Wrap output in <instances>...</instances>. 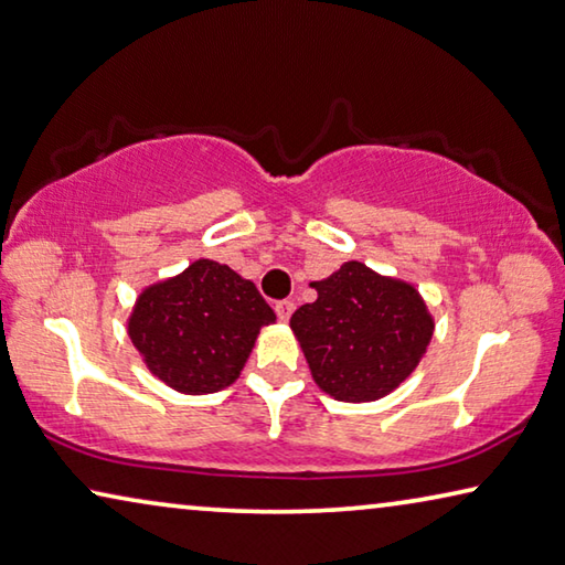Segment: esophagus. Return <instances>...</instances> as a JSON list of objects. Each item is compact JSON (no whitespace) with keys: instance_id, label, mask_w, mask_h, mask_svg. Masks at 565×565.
Instances as JSON below:
<instances>
[{"instance_id":"esophagus-1","label":"esophagus","mask_w":565,"mask_h":565,"mask_svg":"<svg viewBox=\"0 0 565 565\" xmlns=\"http://www.w3.org/2000/svg\"><path fill=\"white\" fill-rule=\"evenodd\" d=\"M276 317H279L281 321H289L291 319V315H294V301H289V299H284V301H276Z\"/></svg>"}]
</instances>
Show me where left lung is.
Masks as SVG:
<instances>
[{
  "label": "left lung",
  "instance_id": "8db88e82",
  "mask_svg": "<svg viewBox=\"0 0 565 565\" xmlns=\"http://www.w3.org/2000/svg\"><path fill=\"white\" fill-rule=\"evenodd\" d=\"M317 301L289 321L317 387L339 402L387 397L423 362L435 317L415 284L347 262L311 281Z\"/></svg>",
  "mask_w": 565,
  "mask_h": 565
}]
</instances>
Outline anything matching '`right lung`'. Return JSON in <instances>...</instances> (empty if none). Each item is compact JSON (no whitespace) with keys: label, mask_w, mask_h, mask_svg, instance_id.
Returning a JSON list of instances; mask_svg holds the SVG:
<instances>
[{"label":"right lung","mask_w":565,"mask_h":565,"mask_svg":"<svg viewBox=\"0 0 565 565\" xmlns=\"http://www.w3.org/2000/svg\"><path fill=\"white\" fill-rule=\"evenodd\" d=\"M274 309L254 281L199 258L146 286L128 317V337L148 372L181 395H213L241 377Z\"/></svg>","instance_id":"right-lung-1"}]
</instances>
